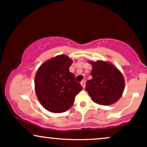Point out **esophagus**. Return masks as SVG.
Listing matches in <instances>:
<instances>
[{
  "label": "esophagus",
  "mask_w": 147,
  "mask_h": 147,
  "mask_svg": "<svg viewBox=\"0 0 147 147\" xmlns=\"http://www.w3.org/2000/svg\"><path fill=\"white\" fill-rule=\"evenodd\" d=\"M81 85H82V87H83L84 88H85V86H86V81L85 80L82 81V82H81Z\"/></svg>",
  "instance_id": "34e87169"
}]
</instances>
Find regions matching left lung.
I'll list each match as a JSON object with an SVG mask.
<instances>
[{
    "label": "left lung",
    "mask_w": 147,
    "mask_h": 147,
    "mask_svg": "<svg viewBox=\"0 0 147 147\" xmlns=\"http://www.w3.org/2000/svg\"><path fill=\"white\" fill-rule=\"evenodd\" d=\"M89 63L92 66V79L87 82L86 90L92 100L105 106L117 102L124 89V79L121 72L113 64L103 61Z\"/></svg>",
    "instance_id": "8db88e82"
}]
</instances>
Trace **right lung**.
Wrapping results in <instances>:
<instances>
[{"label": "right lung", "instance_id": "obj_1", "mask_svg": "<svg viewBox=\"0 0 147 147\" xmlns=\"http://www.w3.org/2000/svg\"><path fill=\"white\" fill-rule=\"evenodd\" d=\"M72 60L59 55L43 63L35 76V92L41 105L52 113L68 111L82 86L69 71Z\"/></svg>", "mask_w": 147, "mask_h": 147}]
</instances>
